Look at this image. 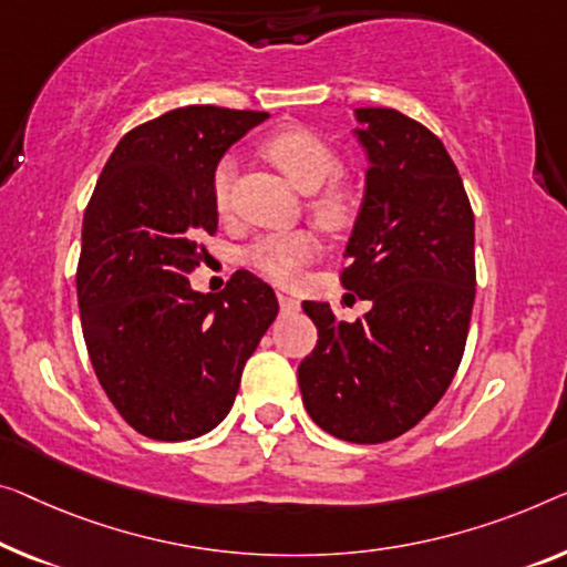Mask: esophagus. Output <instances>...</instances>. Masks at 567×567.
Instances as JSON below:
<instances>
[{
    "label": "esophagus",
    "instance_id": "1",
    "mask_svg": "<svg viewBox=\"0 0 567 567\" xmlns=\"http://www.w3.org/2000/svg\"><path fill=\"white\" fill-rule=\"evenodd\" d=\"M277 300H280V308L282 310H298L300 308V300L295 298V295H290V292H277Z\"/></svg>",
    "mask_w": 567,
    "mask_h": 567
}]
</instances>
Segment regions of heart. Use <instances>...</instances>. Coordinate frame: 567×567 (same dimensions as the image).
Wrapping results in <instances>:
<instances>
[{
    "mask_svg": "<svg viewBox=\"0 0 567 567\" xmlns=\"http://www.w3.org/2000/svg\"><path fill=\"white\" fill-rule=\"evenodd\" d=\"M261 152L290 177V183L302 193H310L308 208L318 224L328 229L349 224L353 216V190L343 181L341 157L331 142L320 137L308 126H285L269 134L261 142ZM236 163L231 157L221 159L210 177L216 208L226 214L231 208ZM318 241L310 231H285L267 234L247 249V261L251 267L275 282L298 280L302 267L316 255Z\"/></svg>",
    "mask_w": 567,
    "mask_h": 567,
    "instance_id": "1",
    "label": "heart"
}]
</instances>
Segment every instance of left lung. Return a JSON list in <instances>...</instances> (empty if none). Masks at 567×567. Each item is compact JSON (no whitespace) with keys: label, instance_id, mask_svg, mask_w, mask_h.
<instances>
[{"label":"left lung","instance_id":"left-lung-1","mask_svg":"<svg viewBox=\"0 0 567 567\" xmlns=\"http://www.w3.org/2000/svg\"><path fill=\"white\" fill-rule=\"evenodd\" d=\"M357 120L369 171L341 282L371 310L346 323L328 302H302L318 343L298 382L326 433L384 443L415 427L458 371L476 298L473 210L427 126L396 109H357Z\"/></svg>","mask_w":567,"mask_h":567}]
</instances>
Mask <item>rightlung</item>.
Masks as SVG:
<instances>
[{
    "instance_id": "1",
    "label": "right lung",
    "mask_w": 567,
    "mask_h": 567,
    "mask_svg": "<svg viewBox=\"0 0 567 567\" xmlns=\"http://www.w3.org/2000/svg\"><path fill=\"white\" fill-rule=\"evenodd\" d=\"M265 112L183 106L134 126L89 200L75 272L91 364L120 415L152 441H190L229 415L241 371L277 318L239 269L218 295L190 287L216 234L210 177Z\"/></svg>"
}]
</instances>
